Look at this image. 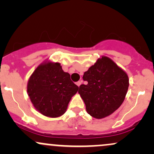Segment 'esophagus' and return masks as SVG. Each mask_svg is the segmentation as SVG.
I'll list each match as a JSON object with an SVG mask.
<instances>
[{
    "label": "esophagus",
    "instance_id": "1",
    "mask_svg": "<svg viewBox=\"0 0 154 154\" xmlns=\"http://www.w3.org/2000/svg\"><path fill=\"white\" fill-rule=\"evenodd\" d=\"M76 84H77V85L78 86V87H79V86L81 85V84H82V80H80V81H78V82H77V83H76Z\"/></svg>",
    "mask_w": 154,
    "mask_h": 154
}]
</instances>
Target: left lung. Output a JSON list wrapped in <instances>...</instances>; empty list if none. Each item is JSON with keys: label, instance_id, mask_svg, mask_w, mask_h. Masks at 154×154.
<instances>
[{"label": "left lung", "instance_id": "obj_1", "mask_svg": "<svg viewBox=\"0 0 154 154\" xmlns=\"http://www.w3.org/2000/svg\"><path fill=\"white\" fill-rule=\"evenodd\" d=\"M82 78L88 84L81 85L78 93L91 116L106 117L123 103L129 87L128 75L110 58L98 59Z\"/></svg>", "mask_w": 154, "mask_h": 154}]
</instances>
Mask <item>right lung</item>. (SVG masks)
<instances>
[{
  "label": "right lung",
  "mask_w": 154,
  "mask_h": 154,
  "mask_svg": "<svg viewBox=\"0 0 154 154\" xmlns=\"http://www.w3.org/2000/svg\"><path fill=\"white\" fill-rule=\"evenodd\" d=\"M78 89L60 63L48 59L35 69L26 86L33 106L41 114L51 118L59 117L66 112Z\"/></svg>",
  "instance_id": "right-lung-1"
}]
</instances>
